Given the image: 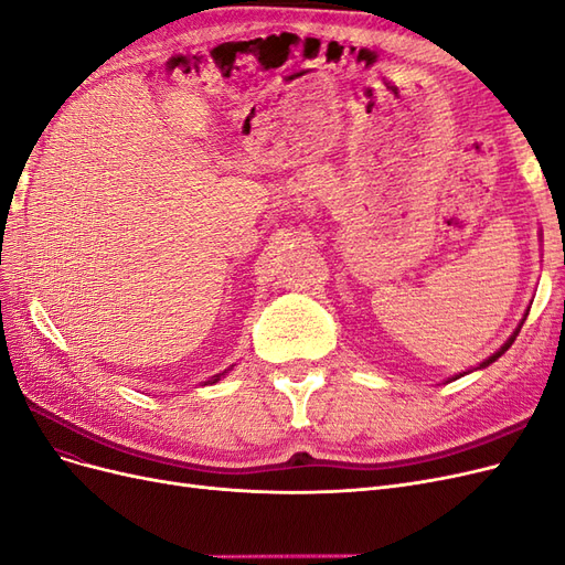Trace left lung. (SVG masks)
Here are the masks:
<instances>
[{
	"label": "left lung",
	"mask_w": 565,
	"mask_h": 565,
	"mask_svg": "<svg viewBox=\"0 0 565 565\" xmlns=\"http://www.w3.org/2000/svg\"><path fill=\"white\" fill-rule=\"evenodd\" d=\"M516 334H519V330H516L514 334H511V337H509V339L504 341V347H502V349H500L498 353H492V355L488 358V361H483L481 365H478V370H481V367H488L490 363H494V361H498V358H500V355H502V353H504V351H507V349H509L511 344H514V339H516ZM457 377H465V374H457ZM457 377H455V380H457Z\"/></svg>",
	"instance_id": "1"
}]
</instances>
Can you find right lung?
I'll list each match as a JSON object with an SVG mask.
<instances>
[{"label": "right lung", "mask_w": 565, "mask_h": 565, "mask_svg": "<svg viewBox=\"0 0 565 565\" xmlns=\"http://www.w3.org/2000/svg\"><path fill=\"white\" fill-rule=\"evenodd\" d=\"M221 377H224V372H218V374H214V377L212 380H207V382H204V384H216Z\"/></svg>", "instance_id": "obj_1"}]
</instances>
